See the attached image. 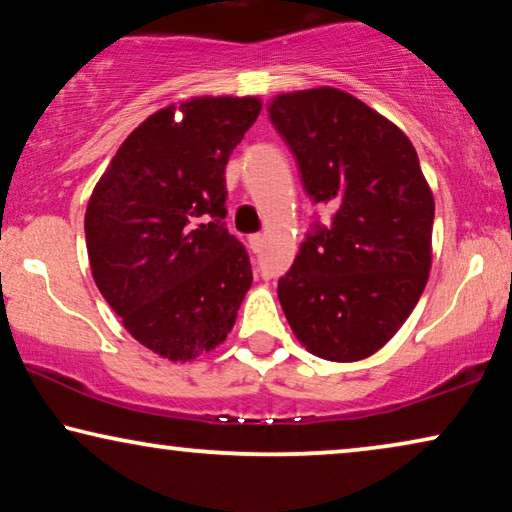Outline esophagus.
<instances>
[{"mask_svg":"<svg viewBox=\"0 0 512 512\" xmlns=\"http://www.w3.org/2000/svg\"><path fill=\"white\" fill-rule=\"evenodd\" d=\"M250 248H253V253H262L264 234H253V236H250Z\"/></svg>","mask_w":512,"mask_h":512,"instance_id":"esophagus-1","label":"esophagus"}]
</instances>
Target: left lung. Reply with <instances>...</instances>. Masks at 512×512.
<instances>
[{
    "label": "left lung",
    "mask_w": 512,
    "mask_h": 512,
    "mask_svg": "<svg viewBox=\"0 0 512 512\" xmlns=\"http://www.w3.org/2000/svg\"><path fill=\"white\" fill-rule=\"evenodd\" d=\"M269 117L296 156L305 193L335 209L278 280L280 305L310 354L361 361L421 299L432 266V190L409 137L347 91L280 94Z\"/></svg>",
    "instance_id": "8db88e82"
}]
</instances>
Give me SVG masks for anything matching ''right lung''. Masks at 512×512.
Segmentation results:
<instances>
[{
    "instance_id": "right-lung-1",
    "label": "right lung",
    "mask_w": 512,
    "mask_h": 512,
    "mask_svg": "<svg viewBox=\"0 0 512 512\" xmlns=\"http://www.w3.org/2000/svg\"><path fill=\"white\" fill-rule=\"evenodd\" d=\"M255 96H195L151 114L110 160L85 213L91 276L133 338L170 361L216 349L253 285L227 232L225 165Z\"/></svg>"
}]
</instances>
